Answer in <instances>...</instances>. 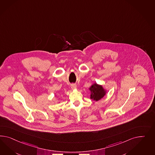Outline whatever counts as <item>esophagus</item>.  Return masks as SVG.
I'll return each instance as SVG.
<instances>
[{"instance_id":"esophagus-1","label":"esophagus","mask_w":155,"mask_h":155,"mask_svg":"<svg viewBox=\"0 0 155 155\" xmlns=\"http://www.w3.org/2000/svg\"><path fill=\"white\" fill-rule=\"evenodd\" d=\"M71 89H73V90H74V89H75V88H77V86H76L75 84H71Z\"/></svg>"}]
</instances>
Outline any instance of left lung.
<instances>
[{
  "label": "left lung",
  "mask_w": 155,
  "mask_h": 155,
  "mask_svg": "<svg viewBox=\"0 0 155 155\" xmlns=\"http://www.w3.org/2000/svg\"><path fill=\"white\" fill-rule=\"evenodd\" d=\"M89 90L91 91L90 98L94 101L101 100L106 94V91L103 86L96 83L92 84L89 88Z\"/></svg>",
  "instance_id": "8db88e82"
}]
</instances>
